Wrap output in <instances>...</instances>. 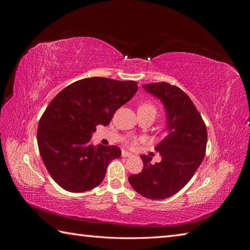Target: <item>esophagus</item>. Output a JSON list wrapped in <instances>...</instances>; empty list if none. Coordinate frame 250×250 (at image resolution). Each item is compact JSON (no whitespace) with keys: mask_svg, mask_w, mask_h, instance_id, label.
<instances>
[{"mask_svg":"<svg viewBox=\"0 0 250 250\" xmlns=\"http://www.w3.org/2000/svg\"><path fill=\"white\" fill-rule=\"evenodd\" d=\"M132 156V153L128 152V151H122V157H131Z\"/></svg>","mask_w":250,"mask_h":250,"instance_id":"obj_1","label":"esophagus"}]
</instances>
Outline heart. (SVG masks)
Instances as JSON below:
<instances>
[{
	"instance_id": "b5f03b06",
	"label": "heart",
	"mask_w": 250,
	"mask_h": 250,
	"mask_svg": "<svg viewBox=\"0 0 250 250\" xmlns=\"http://www.w3.org/2000/svg\"><path fill=\"white\" fill-rule=\"evenodd\" d=\"M139 112H144V113H150V115H153L154 117L157 115V107L156 105L151 102V101H145L140 104L139 106ZM138 143L137 140H131L129 142L130 145H135Z\"/></svg>"
}]
</instances>
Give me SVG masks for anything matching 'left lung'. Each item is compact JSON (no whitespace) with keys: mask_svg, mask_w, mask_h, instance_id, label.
<instances>
[{"mask_svg":"<svg viewBox=\"0 0 250 250\" xmlns=\"http://www.w3.org/2000/svg\"><path fill=\"white\" fill-rule=\"evenodd\" d=\"M143 87L164 103L168 135L155 147L161 163L151 164L152 157L142 155V172L128 180L144 197L166 199L180 191L201 165L207 149V126L190 97L178 86L158 82Z\"/></svg>","mask_w":250,"mask_h":250,"instance_id":"left-lung-1","label":"left lung"}]
</instances>
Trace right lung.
<instances>
[{
	"label": "right lung",
	"instance_id": "right-lung-1",
	"mask_svg": "<svg viewBox=\"0 0 250 250\" xmlns=\"http://www.w3.org/2000/svg\"><path fill=\"white\" fill-rule=\"evenodd\" d=\"M137 92L135 81L92 77L72 83L54 97L40 120L37 144L58 186L82 193L102 183L108 164L121 156V150L93 145L92 135L98 125H108Z\"/></svg>",
	"mask_w": 250,
	"mask_h": 250
}]
</instances>
